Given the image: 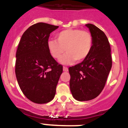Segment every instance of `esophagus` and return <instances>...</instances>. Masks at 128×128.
<instances>
[{
  "label": "esophagus",
  "instance_id": "34e87169",
  "mask_svg": "<svg viewBox=\"0 0 128 128\" xmlns=\"http://www.w3.org/2000/svg\"><path fill=\"white\" fill-rule=\"evenodd\" d=\"M63 70H64V71H65V72H68V68H67V67H66V66H64V67H63Z\"/></svg>",
  "mask_w": 128,
  "mask_h": 128
}]
</instances>
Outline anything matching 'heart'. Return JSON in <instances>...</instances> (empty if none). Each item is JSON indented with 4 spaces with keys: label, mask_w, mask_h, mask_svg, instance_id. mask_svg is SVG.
Returning <instances> with one entry per match:
<instances>
[{
    "label": "heart",
    "mask_w": 128,
    "mask_h": 128,
    "mask_svg": "<svg viewBox=\"0 0 128 128\" xmlns=\"http://www.w3.org/2000/svg\"><path fill=\"white\" fill-rule=\"evenodd\" d=\"M56 40H49L47 46L51 56L60 59L62 64H71L76 60L80 62L89 56L93 46L91 33L81 29H67L56 34Z\"/></svg>",
    "instance_id": "1"
}]
</instances>
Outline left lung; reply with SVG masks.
Returning a JSON list of instances; mask_svg holds the SVG:
<instances>
[{"instance_id": "1", "label": "left lung", "mask_w": 128, "mask_h": 128, "mask_svg": "<svg viewBox=\"0 0 128 128\" xmlns=\"http://www.w3.org/2000/svg\"><path fill=\"white\" fill-rule=\"evenodd\" d=\"M93 38L90 54L82 62L68 68L70 88L78 101H88L100 95L112 66L111 48L107 36L95 25L87 24Z\"/></svg>"}]
</instances>
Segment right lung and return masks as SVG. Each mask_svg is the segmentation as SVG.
Returning <instances> with one entry per match:
<instances>
[{
  "label": "right lung",
  "mask_w": 128,
  "mask_h": 128,
  "mask_svg": "<svg viewBox=\"0 0 128 128\" xmlns=\"http://www.w3.org/2000/svg\"><path fill=\"white\" fill-rule=\"evenodd\" d=\"M58 28L44 22L30 26L22 34L16 53L15 74L24 95L32 102L46 104L53 100L63 66L51 56L47 42Z\"/></svg>",
  "instance_id": "right-lung-1"
}]
</instances>
